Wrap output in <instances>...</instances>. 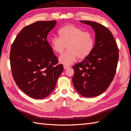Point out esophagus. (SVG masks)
<instances>
[{
    "instance_id": "esophagus-1",
    "label": "esophagus",
    "mask_w": 131,
    "mask_h": 131,
    "mask_svg": "<svg viewBox=\"0 0 131 131\" xmlns=\"http://www.w3.org/2000/svg\"><path fill=\"white\" fill-rule=\"evenodd\" d=\"M63 68H64V69H68L70 68V66H68L67 65H64Z\"/></svg>"
}]
</instances>
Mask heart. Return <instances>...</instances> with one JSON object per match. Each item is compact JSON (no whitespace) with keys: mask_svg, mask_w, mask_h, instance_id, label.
<instances>
[{"mask_svg":"<svg viewBox=\"0 0 131 131\" xmlns=\"http://www.w3.org/2000/svg\"><path fill=\"white\" fill-rule=\"evenodd\" d=\"M60 38L53 37L50 44L52 49L61 54L66 48L68 50L59 57L60 62L65 65L74 63L78 58L84 59L92 52L94 40L93 35L89 31L73 25L64 26L58 31Z\"/></svg>","mask_w":131,"mask_h":131,"instance_id":"heart-1","label":"heart"}]
</instances>
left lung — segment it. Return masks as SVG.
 Returning a JSON list of instances; mask_svg holds the SVG:
<instances>
[{
    "instance_id": "obj_1",
    "label": "left lung",
    "mask_w": 131,
    "mask_h": 131,
    "mask_svg": "<svg viewBox=\"0 0 131 131\" xmlns=\"http://www.w3.org/2000/svg\"><path fill=\"white\" fill-rule=\"evenodd\" d=\"M80 22L94 30L95 43L90 56L73 66V83L80 95L93 97L104 92L113 81L118 62V48L107 27L96 22Z\"/></svg>"
}]
</instances>
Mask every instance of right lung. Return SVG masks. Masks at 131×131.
<instances>
[{"label": "right lung", "instance_id": "1", "mask_svg": "<svg viewBox=\"0 0 131 131\" xmlns=\"http://www.w3.org/2000/svg\"><path fill=\"white\" fill-rule=\"evenodd\" d=\"M55 20L37 21L21 30L11 46L10 63L14 80L27 96L42 99L51 93L63 70L47 40Z\"/></svg>", "mask_w": 131, "mask_h": 131}]
</instances>
